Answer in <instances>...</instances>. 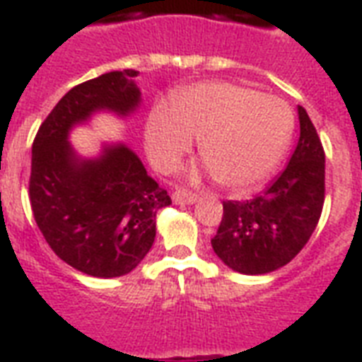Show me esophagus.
I'll return each instance as SVG.
<instances>
[{
    "label": "esophagus",
    "mask_w": 362,
    "mask_h": 362,
    "mask_svg": "<svg viewBox=\"0 0 362 362\" xmlns=\"http://www.w3.org/2000/svg\"><path fill=\"white\" fill-rule=\"evenodd\" d=\"M197 195L195 193L184 192V189H178V192L173 193V203L175 204H195L197 203Z\"/></svg>",
    "instance_id": "obj_1"
}]
</instances>
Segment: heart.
<instances>
[{"instance_id": "b5f03b06", "label": "heart", "mask_w": 362, "mask_h": 362, "mask_svg": "<svg viewBox=\"0 0 362 362\" xmlns=\"http://www.w3.org/2000/svg\"><path fill=\"white\" fill-rule=\"evenodd\" d=\"M293 112L286 101L257 90L214 81L182 88L170 105L148 115L144 146L159 170H173L199 139L204 173L229 192H250L274 175L291 142ZM197 178V173H195Z\"/></svg>"}]
</instances>
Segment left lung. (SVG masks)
Wrapping results in <instances>:
<instances>
[{
  "mask_svg": "<svg viewBox=\"0 0 362 362\" xmlns=\"http://www.w3.org/2000/svg\"><path fill=\"white\" fill-rule=\"evenodd\" d=\"M297 146L278 178L250 201H226L212 238L214 253L235 272L269 274L310 240L325 201V152L308 112L298 105Z\"/></svg>",
  "mask_w": 362,
  "mask_h": 362,
  "instance_id": "1",
  "label": "left lung"
}]
</instances>
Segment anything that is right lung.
<instances>
[{"label": "right lung", "mask_w": 362, "mask_h": 362, "mask_svg": "<svg viewBox=\"0 0 362 362\" xmlns=\"http://www.w3.org/2000/svg\"><path fill=\"white\" fill-rule=\"evenodd\" d=\"M139 71H110L65 93L31 148L30 201L42 237L62 261L95 278L129 274L156 238V216L170 197L125 142L105 141L82 156L75 127L109 112L127 120L142 103Z\"/></svg>", "instance_id": "obj_1"}]
</instances>
